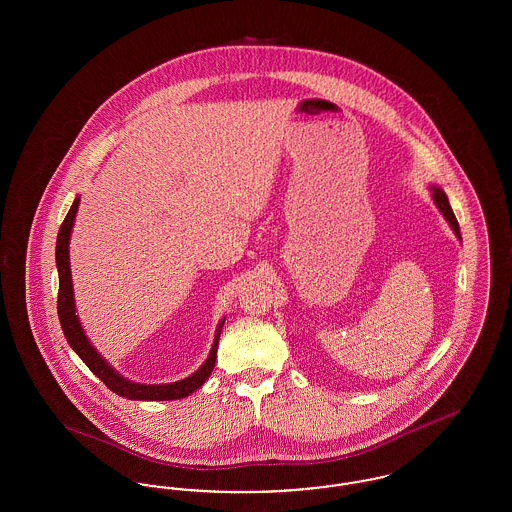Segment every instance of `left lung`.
<instances>
[{
    "label": "left lung",
    "instance_id": "left-lung-1",
    "mask_svg": "<svg viewBox=\"0 0 512 512\" xmlns=\"http://www.w3.org/2000/svg\"><path fill=\"white\" fill-rule=\"evenodd\" d=\"M432 197H434V203L438 205L439 211H441V215H443V219L449 222V226L453 228V232H455V236L461 240V230H459V222L455 219V213H453V209H451V205H449V199H447V195L445 192L438 188V186H432Z\"/></svg>",
    "mask_w": 512,
    "mask_h": 512
}]
</instances>
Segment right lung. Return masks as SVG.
<instances>
[{"mask_svg": "<svg viewBox=\"0 0 512 512\" xmlns=\"http://www.w3.org/2000/svg\"><path fill=\"white\" fill-rule=\"evenodd\" d=\"M78 201L80 197L74 199L67 217L63 220L59 234H57V247H55V261H57V272H59V295H57V313L61 320L63 334L73 347L74 353L86 363V366L98 376L99 380L109 388L115 391L117 395L126 397V399H136V401H172V399H182L194 393L197 388L205 384V380L211 376L215 361H217V349H219L220 332L224 318L220 320L215 332V341L211 347V353L207 361L195 370L192 376L172 382V384H136L132 380H126L121 376L113 366L109 365L96 347L86 338L80 320L76 315L74 307L73 278H71V265H69V242H71V232H73L74 217L78 211Z\"/></svg>", "mask_w": 512, "mask_h": 512, "instance_id": "right-lung-1", "label": "right lung"}]
</instances>
